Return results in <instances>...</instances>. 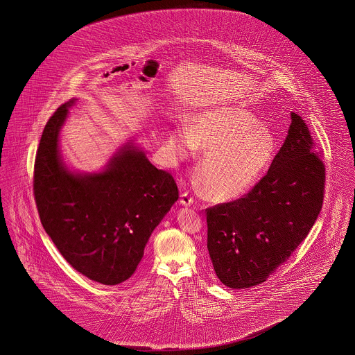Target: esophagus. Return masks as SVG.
Returning a JSON list of instances; mask_svg holds the SVG:
<instances>
[{"label":"esophagus","mask_w":355,"mask_h":355,"mask_svg":"<svg viewBox=\"0 0 355 355\" xmlns=\"http://www.w3.org/2000/svg\"><path fill=\"white\" fill-rule=\"evenodd\" d=\"M181 204L183 205V207H191V205L193 204V198L191 196L189 192H184V193H182Z\"/></svg>","instance_id":"esophagus-1"}]
</instances>
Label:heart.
<instances>
[{
	"label": "heart",
	"mask_w": 355,
	"mask_h": 355,
	"mask_svg": "<svg viewBox=\"0 0 355 355\" xmlns=\"http://www.w3.org/2000/svg\"><path fill=\"white\" fill-rule=\"evenodd\" d=\"M175 159H189L195 147L204 151L198 172L209 196L234 200L245 195L268 169L276 151L272 132L248 110L219 106L201 112L187 128L168 136Z\"/></svg>",
	"instance_id": "heart-1"
}]
</instances>
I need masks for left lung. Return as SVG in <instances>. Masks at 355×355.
<instances>
[{
  "label": "left lung",
  "instance_id": "8db88e82",
  "mask_svg": "<svg viewBox=\"0 0 355 355\" xmlns=\"http://www.w3.org/2000/svg\"><path fill=\"white\" fill-rule=\"evenodd\" d=\"M315 151L306 123L291 113L267 174L241 199L207 209L209 255L223 285L248 288L267 281L308 236L326 181Z\"/></svg>",
  "mask_w": 355,
  "mask_h": 355
}]
</instances>
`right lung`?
Segmentation results:
<instances>
[{
    "instance_id": "add662e5",
    "label": "right lung",
    "mask_w": 355,
    "mask_h": 355,
    "mask_svg": "<svg viewBox=\"0 0 355 355\" xmlns=\"http://www.w3.org/2000/svg\"><path fill=\"white\" fill-rule=\"evenodd\" d=\"M74 103L61 105L44 127L35 155V204L44 231L73 268L118 285L135 273L178 189L172 174L151 164L132 141L98 173L69 171L59 139Z\"/></svg>"
}]
</instances>
